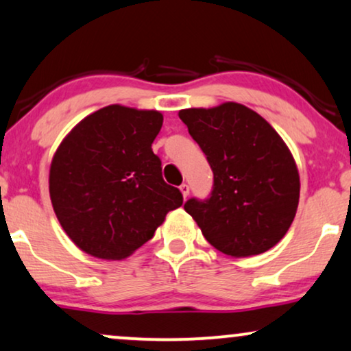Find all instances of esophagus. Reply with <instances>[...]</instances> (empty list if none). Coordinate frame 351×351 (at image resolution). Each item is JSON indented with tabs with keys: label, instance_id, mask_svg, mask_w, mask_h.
<instances>
[{
	"label": "esophagus",
	"instance_id": "obj_1",
	"mask_svg": "<svg viewBox=\"0 0 351 351\" xmlns=\"http://www.w3.org/2000/svg\"><path fill=\"white\" fill-rule=\"evenodd\" d=\"M180 191H182V195H184V197H186L188 195H190V186H188L186 184H182L180 185Z\"/></svg>",
	"mask_w": 351,
	"mask_h": 351
}]
</instances>
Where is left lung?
I'll use <instances>...</instances> for the list:
<instances>
[{"mask_svg": "<svg viewBox=\"0 0 351 351\" xmlns=\"http://www.w3.org/2000/svg\"><path fill=\"white\" fill-rule=\"evenodd\" d=\"M213 172L209 197L185 210L207 242L230 256L269 250L287 234L299 202V174L277 131L237 103L179 112Z\"/></svg>", "mask_w": 351, "mask_h": 351, "instance_id": "obj_1", "label": "left lung"}]
</instances>
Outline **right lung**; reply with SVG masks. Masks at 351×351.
Instances as JSON below:
<instances>
[{"label": "right lung", "instance_id": "right-lung-1", "mask_svg": "<svg viewBox=\"0 0 351 351\" xmlns=\"http://www.w3.org/2000/svg\"><path fill=\"white\" fill-rule=\"evenodd\" d=\"M161 125L156 110L112 104L85 117L58 147L50 199L80 250L103 260L130 256L182 206L184 196L163 180L152 150Z\"/></svg>", "mask_w": 351, "mask_h": 351}]
</instances>
